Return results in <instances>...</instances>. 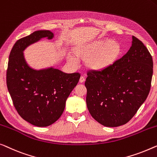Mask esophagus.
<instances>
[{
	"label": "esophagus",
	"instance_id": "obj_1",
	"mask_svg": "<svg viewBox=\"0 0 157 157\" xmlns=\"http://www.w3.org/2000/svg\"><path fill=\"white\" fill-rule=\"evenodd\" d=\"M85 77H84L83 76H81V77H80V79H79V82L80 83H83V82H84V81H85Z\"/></svg>",
	"mask_w": 157,
	"mask_h": 157
}]
</instances>
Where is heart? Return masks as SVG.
<instances>
[{"instance_id": "b5f03b06", "label": "heart", "mask_w": 157, "mask_h": 157, "mask_svg": "<svg viewBox=\"0 0 157 157\" xmlns=\"http://www.w3.org/2000/svg\"><path fill=\"white\" fill-rule=\"evenodd\" d=\"M119 50V45L114 41L108 40H98L88 46L82 50V54L85 56H90L95 53L90 58V64L95 67H101L108 63L116 56ZM75 60L77 59H75Z\"/></svg>"}]
</instances>
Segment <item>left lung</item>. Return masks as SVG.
I'll return each instance as SVG.
<instances>
[{"mask_svg": "<svg viewBox=\"0 0 157 157\" xmlns=\"http://www.w3.org/2000/svg\"><path fill=\"white\" fill-rule=\"evenodd\" d=\"M152 74L150 53L132 36L130 48L122 57L87 71L86 105L91 116L105 127L126 124L148 96Z\"/></svg>", "mask_w": 157, "mask_h": 157, "instance_id": "obj_1", "label": "left lung"}]
</instances>
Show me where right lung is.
Returning <instances> with one entry per match:
<instances>
[{"label": "right lung", "instance_id": "1", "mask_svg": "<svg viewBox=\"0 0 157 157\" xmlns=\"http://www.w3.org/2000/svg\"><path fill=\"white\" fill-rule=\"evenodd\" d=\"M54 37L49 30L34 32L17 40L9 56L6 82L13 105L22 119L37 127L51 125L60 117L81 76L53 67L35 69L27 62L24 55L27 47L43 38Z\"/></svg>", "mask_w": 157, "mask_h": 157}]
</instances>
